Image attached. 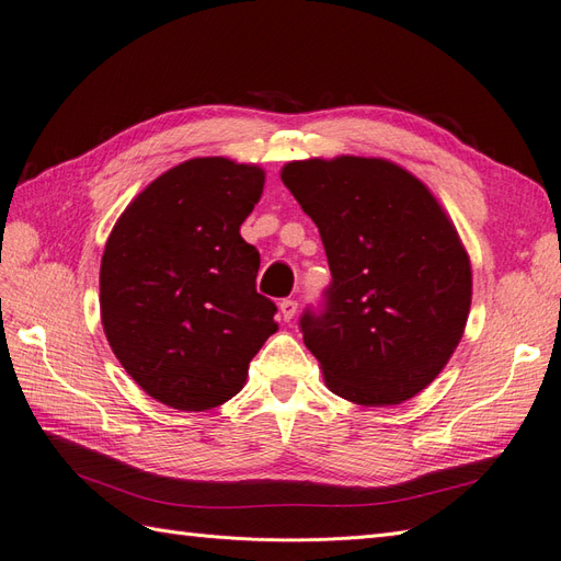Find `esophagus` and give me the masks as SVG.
I'll use <instances>...</instances> for the list:
<instances>
[{"mask_svg": "<svg viewBox=\"0 0 561 561\" xmlns=\"http://www.w3.org/2000/svg\"><path fill=\"white\" fill-rule=\"evenodd\" d=\"M280 313L285 321H293L295 313H297V301L295 299H283L280 301Z\"/></svg>", "mask_w": 561, "mask_h": 561, "instance_id": "esophagus-1", "label": "esophagus"}]
</instances>
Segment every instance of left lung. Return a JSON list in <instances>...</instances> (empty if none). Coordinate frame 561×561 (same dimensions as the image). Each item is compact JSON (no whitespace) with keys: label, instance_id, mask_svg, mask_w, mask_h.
Masks as SVG:
<instances>
[{"label":"left lung","instance_id":"obj_1","mask_svg":"<svg viewBox=\"0 0 561 561\" xmlns=\"http://www.w3.org/2000/svg\"><path fill=\"white\" fill-rule=\"evenodd\" d=\"M321 233L330 285L299 318L330 391L358 405L413 399L462 337L472 268L427 186L377 158L287 162L280 172Z\"/></svg>","mask_w":561,"mask_h":561}]
</instances>
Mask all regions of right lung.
Wrapping results in <instances>:
<instances>
[{
    "label": "right lung",
    "instance_id": "add662e5",
    "mask_svg": "<svg viewBox=\"0 0 561 561\" xmlns=\"http://www.w3.org/2000/svg\"><path fill=\"white\" fill-rule=\"evenodd\" d=\"M262 188L254 164L181 162L136 195L105 243V337L164 405L209 411L229 401L278 330L276 305L256 293L260 252L240 236Z\"/></svg>",
    "mask_w": 561,
    "mask_h": 561
}]
</instances>
